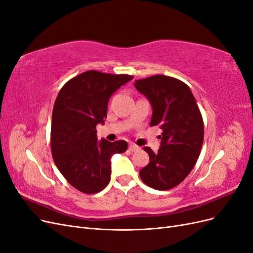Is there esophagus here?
I'll return each mask as SVG.
<instances>
[{
    "label": "esophagus",
    "instance_id": "obj_1",
    "mask_svg": "<svg viewBox=\"0 0 253 253\" xmlns=\"http://www.w3.org/2000/svg\"><path fill=\"white\" fill-rule=\"evenodd\" d=\"M128 149H129V151H132V152H136V151H138L140 148L138 147V145H136V144H133V143H131L128 145Z\"/></svg>",
    "mask_w": 253,
    "mask_h": 253
}]
</instances>
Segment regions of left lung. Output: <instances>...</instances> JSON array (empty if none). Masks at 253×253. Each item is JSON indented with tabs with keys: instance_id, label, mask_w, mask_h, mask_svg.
Segmentation results:
<instances>
[{
	"instance_id": "8db88e82",
	"label": "left lung",
	"mask_w": 253,
	"mask_h": 253,
	"mask_svg": "<svg viewBox=\"0 0 253 253\" xmlns=\"http://www.w3.org/2000/svg\"><path fill=\"white\" fill-rule=\"evenodd\" d=\"M134 85L152 105L150 126L163 129L159 150L144 148L150 163L140 170V178L153 189H172L187 177L200 156L202 114L190 87L180 80L155 75L136 80Z\"/></svg>"
}]
</instances>
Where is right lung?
<instances>
[{
    "label": "right lung",
    "mask_w": 253,
    "mask_h": 253,
    "mask_svg": "<svg viewBox=\"0 0 253 253\" xmlns=\"http://www.w3.org/2000/svg\"><path fill=\"white\" fill-rule=\"evenodd\" d=\"M133 76L88 71L66 82L53 104L51 154L59 171L83 193L103 190L111 179V157L127 142L98 140L96 126L104 125L111 96Z\"/></svg>",
    "instance_id": "right-lung-1"
}]
</instances>
